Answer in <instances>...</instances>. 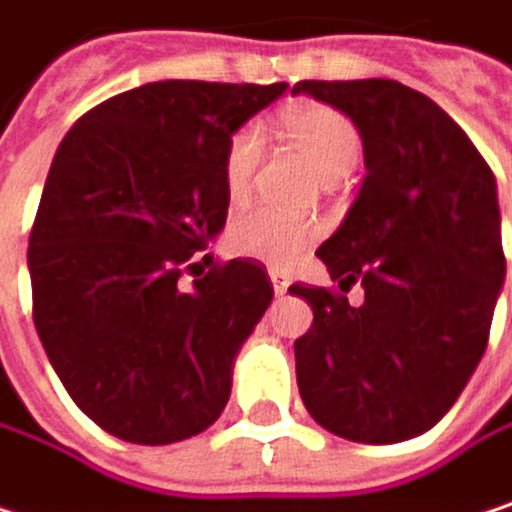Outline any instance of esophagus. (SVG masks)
Returning <instances> with one entry per match:
<instances>
[{
    "label": "esophagus",
    "mask_w": 512,
    "mask_h": 512,
    "mask_svg": "<svg viewBox=\"0 0 512 512\" xmlns=\"http://www.w3.org/2000/svg\"><path fill=\"white\" fill-rule=\"evenodd\" d=\"M268 277H271V283H274V292H277V295H283V292L289 289V277H286V271H280V268H268Z\"/></svg>",
    "instance_id": "obj_1"
}]
</instances>
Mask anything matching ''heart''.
<instances>
[{"label":"heart","mask_w":512,"mask_h":512,"mask_svg":"<svg viewBox=\"0 0 512 512\" xmlns=\"http://www.w3.org/2000/svg\"><path fill=\"white\" fill-rule=\"evenodd\" d=\"M283 128L295 142V148L307 154V160L319 169L322 178H340L358 163L361 154L358 130L334 107L325 104L298 107L283 116ZM262 154H265V136L259 125H244L229 136L220 163V178L232 202L247 199V193L253 190L256 172L262 166ZM226 238L238 256L283 268L292 265L319 238V223L286 217L271 208H250L232 220Z\"/></svg>","instance_id":"obj_1"}]
</instances>
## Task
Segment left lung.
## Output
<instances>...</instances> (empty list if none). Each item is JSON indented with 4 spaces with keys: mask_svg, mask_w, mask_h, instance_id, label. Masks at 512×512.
<instances>
[{
    "mask_svg": "<svg viewBox=\"0 0 512 512\" xmlns=\"http://www.w3.org/2000/svg\"><path fill=\"white\" fill-rule=\"evenodd\" d=\"M346 113L367 178L343 226L316 250L343 286H289L313 325L295 340L298 390L319 426L393 444L432 429L477 370L507 259L495 175L435 101L396 80H301Z\"/></svg>",
    "mask_w": 512,
    "mask_h": 512,
    "instance_id": "obj_1",
    "label": "left lung"
}]
</instances>
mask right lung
Returning a JSON list of instances; mask_svg holds the SVG:
<instances>
[{
    "label": "right lung",
    "instance_id": "1",
    "mask_svg": "<svg viewBox=\"0 0 512 512\" xmlns=\"http://www.w3.org/2000/svg\"><path fill=\"white\" fill-rule=\"evenodd\" d=\"M283 92L148 83L77 119L53 157L29 232L32 319L71 399L116 438L184 441L229 399L274 286L256 259L184 274L226 223L229 136Z\"/></svg>",
    "mask_w": 512,
    "mask_h": 512
}]
</instances>
